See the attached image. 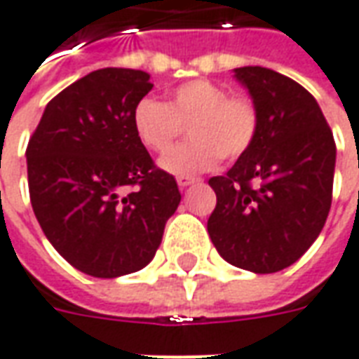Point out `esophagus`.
Returning <instances> with one entry per match:
<instances>
[{"instance_id": "1", "label": "esophagus", "mask_w": 359, "mask_h": 359, "mask_svg": "<svg viewBox=\"0 0 359 359\" xmlns=\"http://www.w3.org/2000/svg\"><path fill=\"white\" fill-rule=\"evenodd\" d=\"M195 182H199V180H197V177H191V175H180V177H177V185H180L182 189L187 187V185H194Z\"/></svg>"}]
</instances>
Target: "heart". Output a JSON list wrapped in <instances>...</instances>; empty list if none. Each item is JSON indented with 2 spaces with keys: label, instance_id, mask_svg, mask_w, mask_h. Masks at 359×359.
Returning <instances> with one entry per match:
<instances>
[{
  "label": "heart",
  "instance_id": "obj_1",
  "mask_svg": "<svg viewBox=\"0 0 359 359\" xmlns=\"http://www.w3.org/2000/svg\"><path fill=\"white\" fill-rule=\"evenodd\" d=\"M133 127L138 142L164 154L189 130V142L162 158V168L175 175L201 174L222 160H238L256 142L259 111L252 97L231 93L209 80H189L170 91L168 103L144 97L135 105Z\"/></svg>",
  "mask_w": 359,
  "mask_h": 359
}]
</instances>
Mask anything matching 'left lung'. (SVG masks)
Segmentation results:
<instances>
[{
    "instance_id": "left-lung-1",
    "label": "left lung",
    "mask_w": 359,
    "mask_h": 359,
    "mask_svg": "<svg viewBox=\"0 0 359 359\" xmlns=\"http://www.w3.org/2000/svg\"><path fill=\"white\" fill-rule=\"evenodd\" d=\"M259 111L254 147L209 185L217 205L207 231L229 264L273 273L316 241L332 203L336 144L316 100L262 66L234 70Z\"/></svg>"
}]
</instances>
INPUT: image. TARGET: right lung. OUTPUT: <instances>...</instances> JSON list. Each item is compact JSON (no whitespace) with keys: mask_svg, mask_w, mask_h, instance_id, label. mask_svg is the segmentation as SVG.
Here are the masks:
<instances>
[{"mask_svg":"<svg viewBox=\"0 0 359 359\" xmlns=\"http://www.w3.org/2000/svg\"><path fill=\"white\" fill-rule=\"evenodd\" d=\"M150 90L142 70L91 72L48 101L27 147L29 195L44 236L93 278L144 268L182 201L174 175L135 135L133 111Z\"/></svg>","mask_w":359,"mask_h":359,"instance_id":"obj_1","label":"right lung"}]
</instances>
